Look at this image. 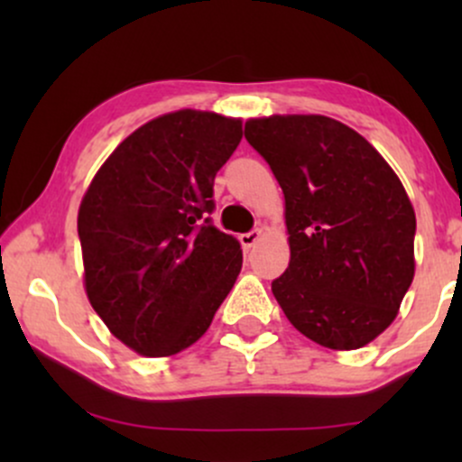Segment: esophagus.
Wrapping results in <instances>:
<instances>
[{
	"mask_svg": "<svg viewBox=\"0 0 462 462\" xmlns=\"http://www.w3.org/2000/svg\"><path fill=\"white\" fill-rule=\"evenodd\" d=\"M261 236H263L261 227H254V230H249V232H245V235L238 236V241H241L243 249H252L258 241H261Z\"/></svg>",
	"mask_w": 462,
	"mask_h": 462,
	"instance_id": "obj_1",
	"label": "esophagus"
}]
</instances>
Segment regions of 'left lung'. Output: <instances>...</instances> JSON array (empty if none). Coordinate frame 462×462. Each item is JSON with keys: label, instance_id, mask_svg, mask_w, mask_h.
Returning <instances> with one entry per match:
<instances>
[{"label": "left lung", "instance_id": "8db88e82", "mask_svg": "<svg viewBox=\"0 0 462 462\" xmlns=\"http://www.w3.org/2000/svg\"><path fill=\"white\" fill-rule=\"evenodd\" d=\"M245 139L282 187L291 261L272 291L293 328L358 349L395 319L415 275V210L358 132L321 115L249 119Z\"/></svg>", "mask_w": 462, "mask_h": 462}]
</instances>
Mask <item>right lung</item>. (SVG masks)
Segmentation results:
<instances>
[{
    "label": "right lung",
    "instance_id": "1",
    "mask_svg": "<svg viewBox=\"0 0 462 462\" xmlns=\"http://www.w3.org/2000/svg\"><path fill=\"white\" fill-rule=\"evenodd\" d=\"M241 136V121L215 113L158 116L110 153L79 204L88 301L143 356L193 346L236 282L241 245L210 215Z\"/></svg>",
    "mask_w": 462,
    "mask_h": 462
}]
</instances>
